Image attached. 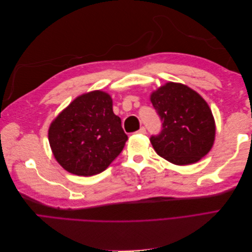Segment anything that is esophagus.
<instances>
[{"mask_svg": "<svg viewBox=\"0 0 252 252\" xmlns=\"http://www.w3.org/2000/svg\"><path fill=\"white\" fill-rule=\"evenodd\" d=\"M138 132H139V133H142V134H145V133H146V128H145V127H141V128L139 129Z\"/></svg>", "mask_w": 252, "mask_h": 252, "instance_id": "1", "label": "esophagus"}]
</instances>
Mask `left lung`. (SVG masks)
<instances>
[{
  "mask_svg": "<svg viewBox=\"0 0 252 252\" xmlns=\"http://www.w3.org/2000/svg\"><path fill=\"white\" fill-rule=\"evenodd\" d=\"M150 101L163 122L161 132L150 138L159 157L175 165H189L208 154L216 123L207 102L196 91L168 82L151 94Z\"/></svg>",
  "mask_w": 252,
  "mask_h": 252,
  "instance_id": "8db88e82",
  "label": "left lung"
}]
</instances>
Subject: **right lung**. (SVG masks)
Here are the masks:
<instances>
[{"label":"right lung","instance_id":"1","mask_svg":"<svg viewBox=\"0 0 252 252\" xmlns=\"http://www.w3.org/2000/svg\"><path fill=\"white\" fill-rule=\"evenodd\" d=\"M52 154L68 172L91 177L111 164L128 140L111 96L101 90L78 96L59 113L48 130Z\"/></svg>","mask_w":252,"mask_h":252}]
</instances>
